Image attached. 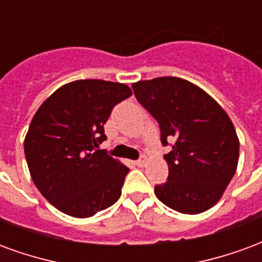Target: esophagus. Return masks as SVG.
<instances>
[{"label": "esophagus", "instance_id": "1", "mask_svg": "<svg viewBox=\"0 0 262 262\" xmlns=\"http://www.w3.org/2000/svg\"><path fill=\"white\" fill-rule=\"evenodd\" d=\"M135 164L137 165V167H143V165L146 164V159L143 157V159H139L137 161H135Z\"/></svg>", "mask_w": 262, "mask_h": 262}]
</instances>
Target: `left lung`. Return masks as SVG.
Wrapping results in <instances>:
<instances>
[{"mask_svg":"<svg viewBox=\"0 0 262 262\" xmlns=\"http://www.w3.org/2000/svg\"><path fill=\"white\" fill-rule=\"evenodd\" d=\"M137 101L159 122L168 164L167 182L154 187L161 202L196 214L219 201L238 163L236 129L223 108L192 82L178 77L137 81Z\"/></svg>","mask_w":262,"mask_h":262,"instance_id":"1","label":"left lung"}]
</instances>
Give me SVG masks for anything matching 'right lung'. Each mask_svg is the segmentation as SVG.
Listing matches in <instances>:
<instances>
[{
	"instance_id": "right-lung-1",
	"label": "right lung",
	"mask_w": 262,
	"mask_h": 262,
	"mask_svg": "<svg viewBox=\"0 0 262 262\" xmlns=\"http://www.w3.org/2000/svg\"><path fill=\"white\" fill-rule=\"evenodd\" d=\"M130 95L126 84L78 80L37 109L24 143L26 163L37 189L60 212L90 217L119 199L129 168L98 147L114 106Z\"/></svg>"
}]
</instances>
